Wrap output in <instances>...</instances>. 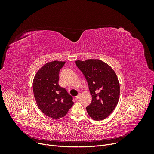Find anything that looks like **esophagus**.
<instances>
[{"label": "esophagus", "instance_id": "obj_1", "mask_svg": "<svg viewBox=\"0 0 154 154\" xmlns=\"http://www.w3.org/2000/svg\"><path fill=\"white\" fill-rule=\"evenodd\" d=\"M79 97H80V94H78V95L75 97V99H76V100H78V99H79Z\"/></svg>", "mask_w": 154, "mask_h": 154}]
</instances>
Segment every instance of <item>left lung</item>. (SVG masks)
Here are the masks:
<instances>
[{"instance_id":"1","label":"left lung","mask_w":154,"mask_h":154,"mask_svg":"<svg viewBox=\"0 0 154 154\" xmlns=\"http://www.w3.org/2000/svg\"><path fill=\"white\" fill-rule=\"evenodd\" d=\"M75 64L88 84L92 101L86 109L95 121L107 118L116 108L120 93L119 83L113 69L100 60H77Z\"/></svg>"}]
</instances>
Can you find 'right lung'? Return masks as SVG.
<instances>
[{
  "instance_id": "obj_1",
  "label": "right lung",
  "mask_w": 154,
  "mask_h": 154,
  "mask_svg": "<svg viewBox=\"0 0 154 154\" xmlns=\"http://www.w3.org/2000/svg\"><path fill=\"white\" fill-rule=\"evenodd\" d=\"M65 62L45 64L36 72L33 82L34 97L40 110L54 119L64 116L74 104L72 97L58 84L59 72Z\"/></svg>"
}]
</instances>
